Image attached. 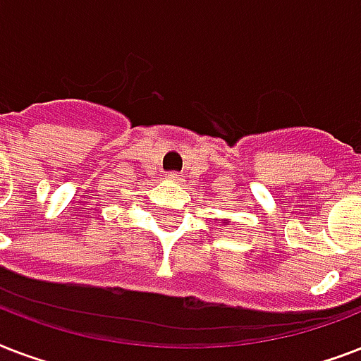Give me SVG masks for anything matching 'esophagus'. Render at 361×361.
<instances>
[{"label":"esophagus","instance_id":"obj_1","mask_svg":"<svg viewBox=\"0 0 361 361\" xmlns=\"http://www.w3.org/2000/svg\"><path fill=\"white\" fill-rule=\"evenodd\" d=\"M166 178H169L170 181H176V183H180V181H181V174H180V172H170V174L166 176Z\"/></svg>","mask_w":361,"mask_h":361}]
</instances>
